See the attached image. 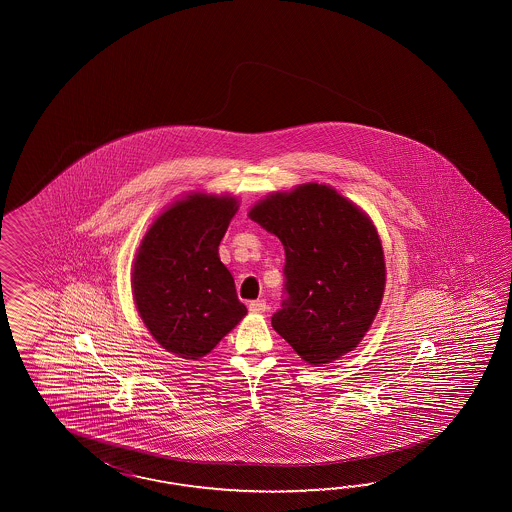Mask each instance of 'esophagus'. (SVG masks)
I'll return each mask as SVG.
<instances>
[{
	"label": "esophagus",
	"mask_w": 512,
	"mask_h": 512,
	"mask_svg": "<svg viewBox=\"0 0 512 512\" xmlns=\"http://www.w3.org/2000/svg\"><path fill=\"white\" fill-rule=\"evenodd\" d=\"M249 309H251L252 313H265L269 309V305H267L265 300H252L251 304H249Z\"/></svg>",
	"instance_id": "obj_1"
}]
</instances>
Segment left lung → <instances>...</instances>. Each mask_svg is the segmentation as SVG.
Here are the masks:
<instances>
[{"mask_svg": "<svg viewBox=\"0 0 512 512\" xmlns=\"http://www.w3.org/2000/svg\"><path fill=\"white\" fill-rule=\"evenodd\" d=\"M285 249L274 331L309 364L357 348L379 311L386 267L368 216L326 185L274 194L249 212Z\"/></svg>", "mask_w": 512, "mask_h": 512, "instance_id": "obj_1", "label": "left lung"}]
</instances>
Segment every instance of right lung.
Listing matches in <instances>:
<instances>
[{
    "label": "right lung",
    "instance_id": "obj_1",
    "mask_svg": "<svg viewBox=\"0 0 512 512\" xmlns=\"http://www.w3.org/2000/svg\"><path fill=\"white\" fill-rule=\"evenodd\" d=\"M234 197L190 196L153 221L133 265L142 322L164 349L197 360L247 315L218 247L236 214Z\"/></svg>",
    "mask_w": 512,
    "mask_h": 512
}]
</instances>
